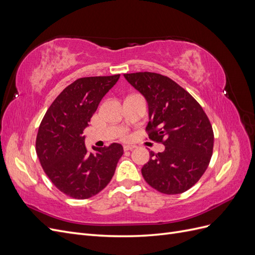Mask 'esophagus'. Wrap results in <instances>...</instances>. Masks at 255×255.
I'll use <instances>...</instances> for the list:
<instances>
[{
  "label": "esophagus",
  "instance_id": "esophagus-1",
  "mask_svg": "<svg viewBox=\"0 0 255 255\" xmlns=\"http://www.w3.org/2000/svg\"><path fill=\"white\" fill-rule=\"evenodd\" d=\"M133 149H135V145H130V144L123 145V150H125V151H129V150H133Z\"/></svg>",
  "mask_w": 255,
  "mask_h": 255
}]
</instances>
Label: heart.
<instances>
[{"instance_id": "1", "label": "heart", "mask_w": 255, "mask_h": 255, "mask_svg": "<svg viewBox=\"0 0 255 255\" xmlns=\"http://www.w3.org/2000/svg\"><path fill=\"white\" fill-rule=\"evenodd\" d=\"M122 136H123V137H125V138H128V137L127 133H123V135H122Z\"/></svg>"}]
</instances>
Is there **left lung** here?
Wrapping results in <instances>:
<instances>
[{
    "instance_id": "1",
    "label": "left lung",
    "mask_w": 255,
    "mask_h": 255,
    "mask_svg": "<svg viewBox=\"0 0 255 255\" xmlns=\"http://www.w3.org/2000/svg\"><path fill=\"white\" fill-rule=\"evenodd\" d=\"M125 78L148 102L149 138L165 145L164 152H150L149 161L141 168L143 179L163 194H182L194 186L210 164L214 148L211 122L189 92L167 76L136 72Z\"/></svg>"
}]
</instances>
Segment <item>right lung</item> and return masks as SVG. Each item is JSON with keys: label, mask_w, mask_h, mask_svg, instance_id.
Wrapping results in <instances>:
<instances>
[{"label": "right lung", "mask_w": 255, "mask_h": 255, "mask_svg": "<svg viewBox=\"0 0 255 255\" xmlns=\"http://www.w3.org/2000/svg\"><path fill=\"white\" fill-rule=\"evenodd\" d=\"M120 74L90 76L67 86L45 113L36 138V153L45 174L65 195L88 199L112 180L123 154L120 143L92 150L85 145L84 129L102 98Z\"/></svg>", "instance_id": "1"}]
</instances>
